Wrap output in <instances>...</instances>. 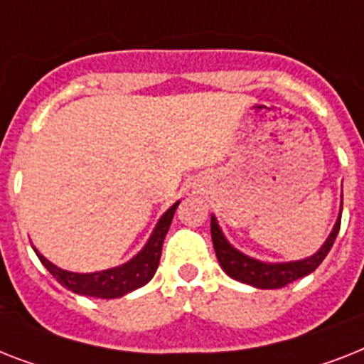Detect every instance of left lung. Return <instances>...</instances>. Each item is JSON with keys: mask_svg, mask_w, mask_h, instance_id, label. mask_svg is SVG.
<instances>
[{"mask_svg": "<svg viewBox=\"0 0 364 364\" xmlns=\"http://www.w3.org/2000/svg\"><path fill=\"white\" fill-rule=\"evenodd\" d=\"M338 230L340 219L336 221L333 232L327 242L323 243L321 249L308 259L293 260V262H262V260L251 259L247 255L240 253L238 249H234L227 242L225 234L221 232L215 217H211V240H213V247H215L217 260H219L221 268L236 282L247 283L257 289H282L289 283L311 274L331 251Z\"/></svg>", "mask_w": 364, "mask_h": 364, "instance_id": "1", "label": "left lung"}]
</instances>
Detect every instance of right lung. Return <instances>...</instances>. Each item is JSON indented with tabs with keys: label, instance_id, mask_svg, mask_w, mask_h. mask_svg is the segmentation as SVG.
<instances>
[{
	"label": "right lung",
	"instance_id": "1",
	"mask_svg": "<svg viewBox=\"0 0 364 364\" xmlns=\"http://www.w3.org/2000/svg\"><path fill=\"white\" fill-rule=\"evenodd\" d=\"M177 205H179V202H176L170 210L166 211L164 215L160 217V221L156 223V227H154L149 242L145 243V247L134 259H130L124 264L117 266V268L92 272V274H75V272L62 270L56 264H53L37 249L36 253L43 262V266L65 289H70V291L77 294L94 296V299H119V296H124L126 293L143 287L145 283L151 282V277L154 276V272L159 268L160 255H162V243H164L166 234H168V228H170Z\"/></svg>",
	"mask_w": 364,
	"mask_h": 364
}]
</instances>
